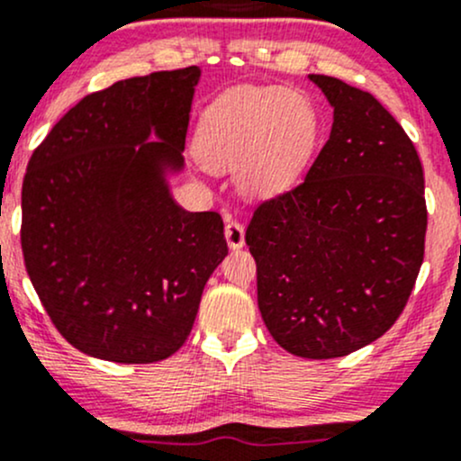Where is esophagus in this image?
Masks as SVG:
<instances>
[{
  "mask_svg": "<svg viewBox=\"0 0 461 461\" xmlns=\"http://www.w3.org/2000/svg\"><path fill=\"white\" fill-rule=\"evenodd\" d=\"M224 235H226V241H229V246L232 250H237L244 246V226H241L237 220L226 221Z\"/></svg>",
  "mask_w": 461,
  "mask_h": 461,
  "instance_id": "1",
  "label": "esophagus"
}]
</instances>
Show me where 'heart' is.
Returning <instances> with one entry per match:
<instances>
[{"instance_id":"1","label":"heart","mask_w":461,"mask_h":461,"mask_svg":"<svg viewBox=\"0 0 461 461\" xmlns=\"http://www.w3.org/2000/svg\"><path fill=\"white\" fill-rule=\"evenodd\" d=\"M316 138L319 112L303 90L246 87L206 112L197 153L211 169H237V182L249 195L272 197L299 180Z\"/></svg>"}]
</instances>
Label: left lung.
<instances>
[{"mask_svg":"<svg viewBox=\"0 0 461 461\" xmlns=\"http://www.w3.org/2000/svg\"><path fill=\"white\" fill-rule=\"evenodd\" d=\"M334 125L308 176L261 202L246 229L272 339L339 358L398 321L424 261V171L400 122L340 78L310 74Z\"/></svg>","mask_w":461,"mask_h":461,"instance_id":"obj_1","label":"left lung"}]
</instances>
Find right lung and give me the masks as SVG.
I'll return each instance as SVG.
<instances>
[{"instance_id":"right-lung-1","label":"right lung","mask_w":461,"mask_h":461,"mask_svg":"<svg viewBox=\"0 0 461 461\" xmlns=\"http://www.w3.org/2000/svg\"><path fill=\"white\" fill-rule=\"evenodd\" d=\"M197 81L191 66L87 94L28 162L23 264L54 328L94 358L176 354L229 252L220 212L180 209L165 180L185 162Z\"/></svg>"}]
</instances>
